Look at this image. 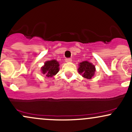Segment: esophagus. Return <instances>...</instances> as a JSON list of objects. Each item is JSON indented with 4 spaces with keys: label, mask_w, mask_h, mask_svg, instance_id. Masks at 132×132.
<instances>
[{
    "label": "esophagus",
    "mask_w": 132,
    "mask_h": 132,
    "mask_svg": "<svg viewBox=\"0 0 132 132\" xmlns=\"http://www.w3.org/2000/svg\"><path fill=\"white\" fill-rule=\"evenodd\" d=\"M65 61H66V63H70V62L72 61V60H71V58H66V60H65Z\"/></svg>",
    "instance_id": "esophagus-1"
}]
</instances>
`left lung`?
Returning a JSON list of instances; mask_svg holds the SVG:
<instances>
[{"mask_svg":"<svg viewBox=\"0 0 132 132\" xmlns=\"http://www.w3.org/2000/svg\"><path fill=\"white\" fill-rule=\"evenodd\" d=\"M79 67L78 68V72L80 75L84 78L90 79L95 74V68L94 65L91 63L86 61H82L79 64Z\"/></svg>","mask_w":132,"mask_h":132,"instance_id":"8db88e82","label":"left lung"}]
</instances>
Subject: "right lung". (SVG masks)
Here are the masks:
<instances>
[{"label":"right lung","instance_id":"obj_1","mask_svg":"<svg viewBox=\"0 0 132 132\" xmlns=\"http://www.w3.org/2000/svg\"><path fill=\"white\" fill-rule=\"evenodd\" d=\"M60 64L56 60H52L51 61H46L41 69L43 75H46L48 78H51L56 75L60 70Z\"/></svg>","mask_w":132,"mask_h":132}]
</instances>
